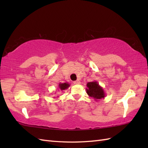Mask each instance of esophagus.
I'll list each match as a JSON object with an SVG mask.
<instances>
[{
	"instance_id": "34e87169",
	"label": "esophagus",
	"mask_w": 148,
	"mask_h": 148,
	"mask_svg": "<svg viewBox=\"0 0 148 148\" xmlns=\"http://www.w3.org/2000/svg\"><path fill=\"white\" fill-rule=\"evenodd\" d=\"M74 84H80V81L79 80H77V81H74Z\"/></svg>"
}]
</instances>
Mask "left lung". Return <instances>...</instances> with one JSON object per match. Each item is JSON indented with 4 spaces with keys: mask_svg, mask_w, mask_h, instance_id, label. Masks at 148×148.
<instances>
[{
    "mask_svg": "<svg viewBox=\"0 0 148 148\" xmlns=\"http://www.w3.org/2000/svg\"><path fill=\"white\" fill-rule=\"evenodd\" d=\"M87 88L86 89V93L90 97H92L97 101V100L104 99L106 93L103 91L102 87L99 85L97 81H92L86 84Z\"/></svg>",
    "mask_w": 148,
    "mask_h": 148,
    "instance_id": "left-lung-1",
    "label": "left lung"
}]
</instances>
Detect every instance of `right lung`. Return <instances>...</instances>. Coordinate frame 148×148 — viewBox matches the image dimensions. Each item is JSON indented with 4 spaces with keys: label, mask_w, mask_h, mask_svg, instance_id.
<instances>
[{
    "label": "right lung",
    "mask_w": 148,
    "mask_h": 148,
    "mask_svg": "<svg viewBox=\"0 0 148 148\" xmlns=\"http://www.w3.org/2000/svg\"><path fill=\"white\" fill-rule=\"evenodd\" d=\"M70 86V84H69L67 82L64 83H59L58 84V90L60 89V90H67L68 88Z\"/></svg>",
    "instance_id": "right-lung-1"
}]
</instances>
